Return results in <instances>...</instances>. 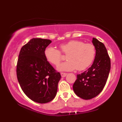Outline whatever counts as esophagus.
Returning a JSON list of instances; mask_svg holds the SVG:
<instances>
[{
	"instance_id": "1",
	"label": "esophagus",
	"mask_w": 122,
	"mask_h": 122,
	"mask_svg": "<svg viewBox=\"0 0 122 122\" xmlns=\"http://www.w3.org/2000/svg\"><path fill=\"white\" fill-rule=\"evenodd\" d=\"M66 75L67 74L66 73H61V75L62 77H65L66 76Z\"/></svg>"
}]
</instances>
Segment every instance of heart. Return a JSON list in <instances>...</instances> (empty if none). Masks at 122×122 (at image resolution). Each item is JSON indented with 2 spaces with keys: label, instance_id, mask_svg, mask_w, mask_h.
Segmentation results:
<instances>
[{
  "label": "heart",
  "instance_id": "1",
  "mask_svg": "<svg viewBox=\"0 0 122 122\" xmlns=\"http://www.w3.org/2000/svg\"><path fill=\"white\" fill-rule=\"evenodd\" d=\"M60 51L55 47L47 46L44 50L45 58L50 64L58 65L62 58L61 53L67 54L66 61L58 66L60 71H81L87 69L96 57V47L92 43L80 41H71L60 45Z\"/></svg>",
  "mask_w": 122,
  "mask_h": 122
}]
</instances>
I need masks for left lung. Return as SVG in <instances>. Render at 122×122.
<instances>
[{
	"instance_id": "8db88e82",
	"label": "left lung",
	"mask_w": 122,
	"mask_h": 122,
	"mask_svg": "<svg viewBox=\"0 0 122 122\" xmlns=\"http://www.w3.org/2000/svg\"><path fill=\"white\" fill-rule=\"evenodd\" d=\"M96 54L93 64L87 71L77 75L73 85L74 92L85 100L96 97L104 88L111 69V61L104 45L93 38Z\"/></svg>"
}]
</instances>
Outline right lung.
<instances>
[{
  "mask_svg": "<svg viewBox=\"0 0 122 122\" xmlns=\"http://www.w3.org/2000/svg\"><path fill=\"white\" fill-rule=\"evenodd\" d=\"M50 40L33 38L21 48L16 76L22 91L38 103L51 102L56 95L61 75L47 61L44 50Z\"/></svg>",
  "mask_w": 122,
  "mask_h": 122,
  "instance_id": "obj_1",
  "label": "right lung"
}]
</instances>
